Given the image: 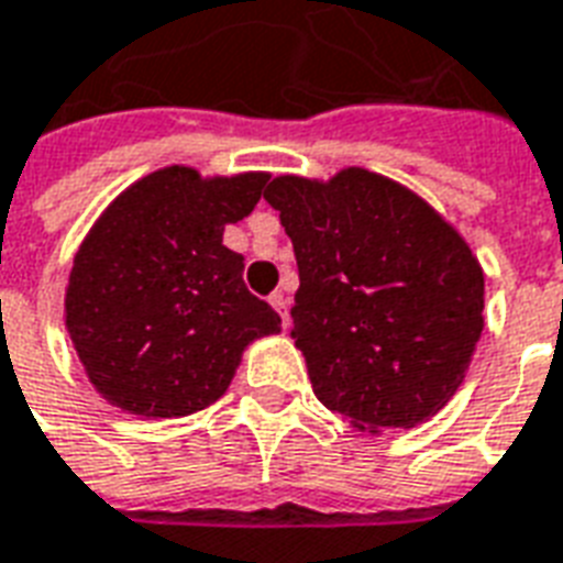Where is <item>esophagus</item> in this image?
Instances as JSON below:
<instances>
[{"label":"esophagus","mask_w":563,"mask_h":563,"mask_svg":"<svg viewBox=\"0 0 563 563\" xmlns=\"http://www.w3.org/2000/svg\"><path fill=\"white\" fill-rule=\"evenodd\" d=\"M269 306L276 308L278 311V317H282V327H290V314H287V297L285 294H282V290H278V294H273V297H269Z\"/></svg>","instance_id":"esophagus-1"}]
</instances>
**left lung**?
Returning a JSON list of instances; mask_svg holds the SVG:
<instances>
[{"mask_svg":"<svg viewBox=\"0 0 563 563\" xmlns=\"http://www.w3.org/2000/svg\"><path fill=\"white\" fill-rule=\"evenodd\" d=\"M264 198L297 255L290 335L317 400L367 433L437 416L484 332V269L457 228L367 168L282 175Z\"/></svg>","mask_w":563,"mask_h":563,"instance_id":"obj_1","label":"left lung"}]
</instances>
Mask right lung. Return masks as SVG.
I'll list each match as a JSON object with an SVG mask.
<instances>
[{"label": "right lung", "mask_w": 563, "mask_h": 563, "mask_svg": "<svg viewBox=\"0 0 563 563\" xmlns=\"http://www.w3.org/2000/svg\"><path fill=\"white\" fill-rule=\"evenodd\" d=\"M264 172L159 168L106 207L74 257L65 327L112 407L180 418L217 404L255 338L282 317L249 294L225 225L261 201Z\"/></svg>", "instance_id": "1"}]
</instances>
